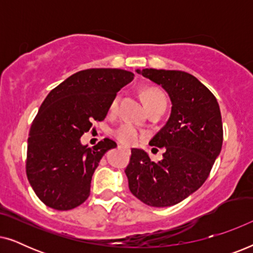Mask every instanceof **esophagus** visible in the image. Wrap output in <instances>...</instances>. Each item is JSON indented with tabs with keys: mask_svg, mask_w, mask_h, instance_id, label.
I'll return each mask as SVG.
<instances>
[{
	"mask_svg": "<svg viewBox=\"0 0 253 253\" xmlns=\"http://www.w3.org/2000/svg\"><path fill=\"white\" fill-rule=\"evenodd\" d=\"M119 148H126V150H127V151H130V150H129V148H127V147H124V146H122V145H119Z\"/></svg>",
	"mask_w": 253,
	"mask_h": 253,
	"instance_id": "obj_1",
	"label": "esophagus"
}]
</instances>
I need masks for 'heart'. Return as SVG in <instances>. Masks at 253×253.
I'll return each instance as SVG.
<instances>
[{
	"label": "heart",
	"mask_w": 253,
	"mask_h": 253,
	"mask_svg": "<svg viewBox=\"0 0 253 253\" xmlns=\"http://www.w3.org/2000/svg\"><path fill=\"white\" fill-rule=\"evenodd\" d=\"M144 100L146 103V107L157 105L160 102H166L165 95L160 91L155 88H147L144 92ZM120 101V95H116L110 103V109L115 110ZM115 137L117 140H120L122 144L126 145H134L138 141L143 139L144 132L139 127L132 126L130 123H123L115 130Z\"/></svg>",
	"instance_id": "obj_1"
}]
</instances>
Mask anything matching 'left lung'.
<instances>
[{
	"mask_svg": "<svg viewBox=\"0 0 253 253\" xmlns=\"http://www.w3.org/2000/svg\"><path fill=\"white\" fill-rule=\"evenodd\" d=\"M136 71L168 93L171 112L150 141L151 146L165 147L161 161H151L143 150H131L126 169L129 189L148 206H172L204 184L219 157L223 140L220 107L213 93L188 72Z\"/></svg>",
	"mask_w": 253,
	"mask_h": 253,
	"instance_id": "left-lung-1",
	"label": "left lung"
}]
</instances>
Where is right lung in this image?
Listing matches in <instances>:
<instances>
[{
	"label": "right lung",
	"mask_w": 253,
	"mask_h": 253,
	"mask_svg": "<svg viewBox=\"0 0 253 253\" xmlns=\"http://www.w3.org/2000/svg\"><path fill=\"white\" fill-rule=\"evenodd\" d=\"M133 77L122 69L82 70L43 100L27 139L26 175L44 205L68 211L88 198L93 172L106 152L117 145L105 138L91 148L81 137L93 122L105 120L117 92Z\"/></svg>",
	"instance_id": "1"
}]
</instances>
